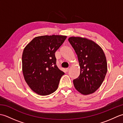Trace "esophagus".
Masks as SVG:
<instances>
[{
  "label": "esophagus",
  "instance_id": "esophagus-1",
  "mask_svg": "<svg viewBox=\"0 0 123 123\" xmlns=\"http://www.w3.org/2000/svg\"><path fill=\"white\" fill-rule=\"evenodd\" d=\"M70 69H71V68H70V67H69V68H67V69H66V71H67V72H68V71H69V70H70Z\"/></svg>",
  "mask_w": 123,
  "mask_h": 123
}]
</instances>
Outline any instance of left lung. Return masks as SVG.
Instances as JSON below:
<instances>
[{
    "label": "left lung",
    "mask_w": 123,
    "mask_h": 123,
    "mask_svg": "<svg viewBox=\"0 0 123 123\" xmlns=\"http://www.w3.org/2000/svg\"><path fill=\"white\" fill-rule=\"evenodd\" d=\"M76 53L80 74L74 80V88L83 95L95 92L100 87L107 71L105 54L101 47L89 39L72 36L68 38Z\"/></svg>",
    "instance_id": "8db88e82"
}]
</instances>
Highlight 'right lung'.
Listing matches in <instances>:
<instances>
[{
    "label": "right lung",
    "mask_w": 123,
    "mask_h": 123,
    "mask_svg": "<svg viewBox=\"0 0 123 123\" xmlns=\"http://www.w3.org/2000/svg\"><path fill=\"white\" fill-rule=\"evenodd\" d=\"M67 37L37 36L25 47L22 54L23 75L28 86L38 95H49L58 87L64 73L56 66L55 53Z\"/></svg>",
    "instance_id": "add662e5"
}]
</instances>
